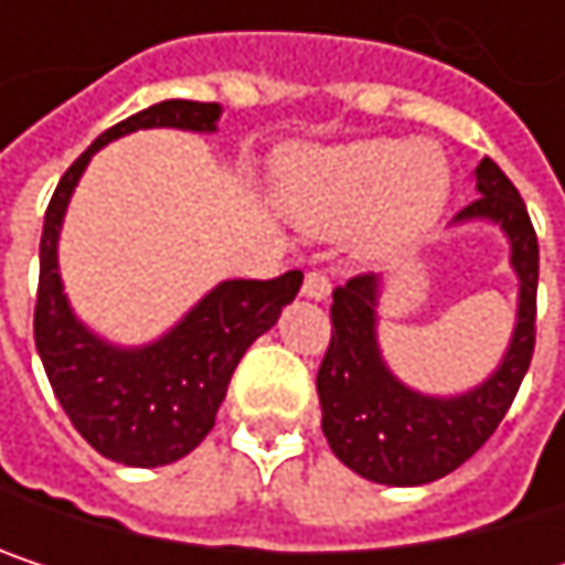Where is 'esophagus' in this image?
Returning a JSON list of instances; mask_svg holds the SVG:
<instances>
[{"label": "esophagus", "instance_id": "esophagus-1", "mask_svg": "<svg viewBox=\"0 0 565 565\" xmlns=\"http://www.w3.org/2000/svg\"><path fill=\"white\" fill-rule=\"evenodd\" d=\"M300 294H303V297H310V300H327V297H330V281H327V275L310 271V275L303 278Z\"/></svg>", "mask_w": 565, "mask_h": 565}]
</instances>
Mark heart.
I'll use <instances>...</instances> for the list:
<instances>
[{"instance_id":"b5f03b06","label":"heart","mask_w":565,"mask_h":565,"mask_svg":"<svg viewBox=\"0 0 565 565\" xmlns=\"http://www.w3.org/2000/svg\"><path fill=\"white\" fill-rule=\"evenodd\" d=\"M451 170L435 143L356 140L303 157L284 182L290 215L320 238L356 232L366 255L398 248L435 225Z\"/></svg>"}]
</instances>
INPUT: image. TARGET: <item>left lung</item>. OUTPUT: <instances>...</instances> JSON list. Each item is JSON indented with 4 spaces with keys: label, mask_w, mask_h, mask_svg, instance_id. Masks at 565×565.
<instances>
[{
    "label": "left lung",
    "mask_w": 565,
    "mask_h": 565,
    "mask_svg": "<svg viewBox=\"0 0 565 565\" xmlns=\"http://www.w3.org/2000/svg\"><path fill=\"white\" fill-rule=\"evenodd\" d=\"M475 199L451 225L491 222L510 245L516 275V320L494 373L458 395L418 393L405 386L380 350L383 278L363 275L333 290V333L317 373L323 435L330 451L360 478L418 488L461 468L501 425L520 390L536 337L540 248L526 205L494 160L475 170Z\"/></svg>",
    "instance_id": "1"
}]
</instances>
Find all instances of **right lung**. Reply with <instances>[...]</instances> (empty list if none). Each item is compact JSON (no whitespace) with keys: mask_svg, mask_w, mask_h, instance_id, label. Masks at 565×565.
Wrapping results in <instances>:
<instances>
[{"mask_svg":"<svg viewBox=\"0 0 565 565\" xmlns=\"http://www.w3.org/2000/svg\"><path fill=\"white\" fill-rule=\"evenodd\" d=\"M218 117V104L160 100L120 120L71 163L45 212L35 347L71 425L94 451L117 465L160 468L185 458L212 431L245 350L278 323L303 281L300 271H287L275 281L215 284L175 327L143 347L110 343L77 320L57 268V238L90 157L127 134L153 127L215 134Z\"/></svg>","mask_w":565,"mask_h":565,"instance_id":"1","label":"right lung"}]
</instances>
